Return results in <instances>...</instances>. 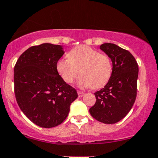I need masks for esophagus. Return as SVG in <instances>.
Instances as JSON below:
<instances>
[{
  "mask_svg": "<svg viewBox=\"0 0 158 158\" xmlns=\"http://www.w3.org/2000/svg\"><path fill=\"white\" fill-rule=\"evenodd\" d=\"M77 94H78V97L81 98V97L84 95V93H83V92L81 91H77Z\"/></svg>",
  "mask_w": 158,
  "mask_h": 158,
  "instance_id": "1",
  "label": "esophagus"
}]
</instances>
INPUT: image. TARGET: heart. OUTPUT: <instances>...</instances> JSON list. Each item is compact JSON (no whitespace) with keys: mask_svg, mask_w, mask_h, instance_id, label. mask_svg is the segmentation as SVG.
Here are the masks:
<instances>
[{"mask_svg":"<svg viewBox=\"0 0 158 158\" xmlns=\"http://www.w3.org/2000/svg\"><path fill=\"white\" fill-rule=\"evenodd\" d=\"M69 59H60L56 69L63 81L71 84L80 72L77 85L81 88L99 89L105 86L113 73L111 58L106 54L86 45L71 50Z\"/></svg>","mask_w":158,"mask_h":158,"instance_id":"1","label":"heart"}]
</instances>
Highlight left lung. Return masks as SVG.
<instances>
[{"mask_svg": "<svg viewBox=\"0 0 158 158\" xmlns=\"http://www.w3.org/2000/svg\"><path fill=\"white\" fill-rule=\"evenodd\" d=\"M100 48L111 58L113 73L104 88L95 92V104L89 109L94 118L104 124H115L129 113L136 97L138 64L134 56L113 43Z\"/></svg>", "mask_w": 158, "mask_h": 158, "instance_id": "left-lung-1", "label": "left lung"}]
</instances>
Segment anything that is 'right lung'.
<instances>
[{
    "instance_id": "obj_1",
    "label": "right lung",
    "mask_w": 158,
    "mask_h": 158,
    "mask_svg": "<svg viewBox=\"0 0 158 158\" xmlns=\"http://www.w3.org/2000/svg\"><path fill=\"white\" fill-rule=\"evenodd\" d=\"M63 54L61 45L32 46L14 67V91L19 107L32 122L45 128L64 121L77 98L75 89L57 72L56 64Z\"/></svg>"
}]
</instances>
